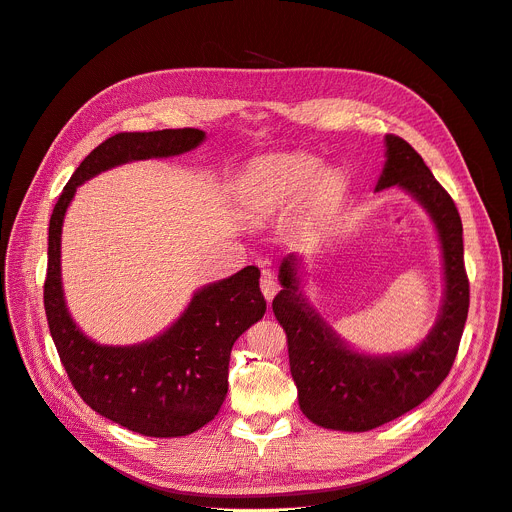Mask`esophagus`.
Wrapping results in <instances>:
<instances>
[{"label":"esophagus","mask_w":512,"mask_h":512,"mask_svg":"<svg viewBox=\"0 0 512 512\" xmlns=\"http://www.w3.org/2000/svg\"><path fill=\"white\" fill-rule=\"evenodd\" d=\"M259 286H261V292H263L265 301L270 303V301L276 297V292H278V282H276V278L272 276V272H270V270H263V272H261Z\"/></svg>","instance_id":"obj_1"}]
</instances>
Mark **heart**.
Segmentation results:
<instances>
[{"mask_svg":"<svg viewBox=\"0 0 512 512\" xmlns=\"http://www.w3.org/2000/svg\"><path fill=\"white\" fill-rule=\"evenodd\" d=\"M344 186L338 172L321 174V161L305 153H282L265 157L247 174L240 203L249 215L263 218L303 199L311 188L315 209L332 203Z\"/></svg>","mask_w":512,"mask_h":512,"instance_id":"obj_1","label":"heart"}]
</instances>
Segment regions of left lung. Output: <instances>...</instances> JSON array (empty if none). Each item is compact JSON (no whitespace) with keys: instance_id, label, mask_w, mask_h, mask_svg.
I'll return each mask as SVG.
<instances>
[{"instance_id":"1","label":"left lung","mask_w":512,"mask_h":512,"mask_svg":"<svg viewBox=\"0 0 512 512\" xmlns=\"http://www.w3.org/2000/svg\"><path fill=\"white\" fill-rule=\"evenodd\" d=\"M400 186L436 224L444 261V301L438 321L409 353L365 355L348 346L301 290V259L280 265L282 290L272 303L288 338L292 380L299 405L313 423L340 432H369L419 407L448 375L469 311L463 259V224L450 195L421 155L400 137L386 134V164L375 191Z\"/></svg>"}]
</instances>
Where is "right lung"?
I'll list each match as a JSON object with an SVG mask.
<instances>
[{
	"label": "right lung",
	"instance_id": "add662e5",
	"mask_svg": "<svg viewBox=\"0 0 512 512\" xmlns=\"http://www.w3.org/2000/svg\"><path fill=\"white\" fill-rule=\"evenodd\" d=\"M205 141L199 128L120 132L76 168L49 220L45 315L74 390L101 417L151 438L188 436L218 415L228 392L230 351L265 313L259 267L195 292L184 313L143 344L107 346L87 338L68 313L62 290V224L76 188L89 178L141 159L172 157Z\"/></svg>",
	"mask_w": 512,
	"mask_h": 512
}]
</instances>
